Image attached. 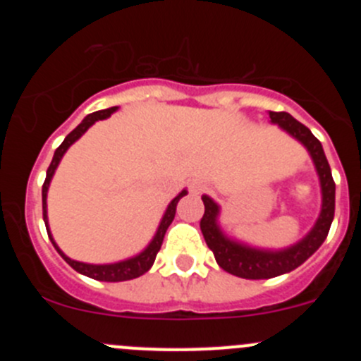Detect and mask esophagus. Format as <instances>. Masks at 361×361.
I'll use <instances>...</instances> for the list:
<instances>
[{
	"mask_svg": "<svg viewBox=\"0 0 361 361\" xmlns=\"http://www.w3.org/2000/svg\"><path fill=\"white\" fill-rule=\"evenodd\" d=\"M204 188H206V187H204L201 181H192V185H190V192H192V194H195V195L202 194Z\"/></svg>",
	"mask_w": 361,
	"mask_h": 361,
	"instance_id": "obj_1",
	"label": "esophagus"
}]
</instances>
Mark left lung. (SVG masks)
<instances>
[{
  "instance_id": "8db88e82",
  "label": "left lung",
  "mask_w": 361,
  "mask_h": 361,
  "mask_svg": "<svg viewBox=\"0 0 361 361\" xmlns=\"http://www.w3.org/2000/svg\"><path fill=\"white\" fill-rule=\"evenodd\" d=\"M269 118L272 123H278L283 130L292 134L295 140H298L307 148L316 171H318L319 185H322V213H319V218L316 220L312 231L297 245L279 251L257 250L241 245L238 241H232L227 235H224L216 221L220 207L213 199L202 195L204 214L201 218V231L204 239H206L207 248L213 251L218 265L224 271L245 279L276 278V276L286 274V272L293 271L298 265L304 264L323 245V241L329 235L334 213H336V183H334L329 160L325 157V152H323L318 137H314V134L304 123L295 120L286 111H269Z\"/></svg>"
}]
</instances>
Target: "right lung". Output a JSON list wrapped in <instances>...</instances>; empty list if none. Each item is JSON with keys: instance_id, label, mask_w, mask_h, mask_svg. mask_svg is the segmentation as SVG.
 Returning a JSON list of instances; mask_svg holds the SVG:
<instances>
[{"instance_id": "right-lung-1", "label": "right lung", "mask_w": 361, "mask_h": 361, "mask_svg": "<svg viewBox=\"0 0 361 361\" xmlns=\"http://www.w3.org/2000/svg\"><path fill=\"white\" fill-rule=\"evenodd\" d=\"M118 108L113 106V108H108V110H101V111H96V113H90V115H87L85 118L82 120V123H80L76 129H73L71 133L68 134L66 140L61 143V147L57 148L56 154H54V159L52 162H50L49 169H47V178H45V183H43V188H42V201H43V221H45V227H47V232H49V238L50 241H52L54 248L59 251L61 257L64 258V260L68 262L69 265H71L73 269H75L76 272H80V274L87 276V278H92V279H97V281H106V283H116V281H129V279H134V278H140V276H143L145 272L148 271V269L154 265L155 262V257H157L160 246H162V241H164V235H166V231L167 227L171 225V221L174 220V213H176V206H178V201H180L183 195H187V190H181L180 194L176 195V197L171 201L169 206H167L166 213H164L162 220H160V225L157 228V234L154 235V239H152L150 245L147 246L143 251H141L140 255H136V257L133 258H127V260H122V262H116V264H104V265H94V264H83V262H76V260H71V258L66 257V255L63 253V251L59 250V246L56 245V241H54L52 234H50V228H49V218H47V192H49V185L50 181H52V176L54 173H56L57 166H59L61 159H63V155L66 154V150L69 147H71L73 143H75L76 140H78L80 136H82L83 133H85L87 129H89L92 123H96L97 120H104L108 118V116L111 115L113 111H116Z\"/></svg>"}]
</instances>
